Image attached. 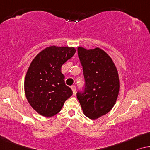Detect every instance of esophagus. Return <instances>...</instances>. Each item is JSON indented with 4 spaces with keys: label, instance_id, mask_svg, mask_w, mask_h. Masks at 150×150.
I'll use <instances>...</instances> for the list:
<instances>
[{
    "label": "esophagus",
    "instance_id": "34e87169",
    "mask_svg": "<svg viewBox=\"0 0 150 150\" xmlns=\"http://www.w3.org/2000/svg\"><path fill=\"white\" fill-rule=\"evenodd\" d=\"M71 90H73V94H75V92H76V87L75 86H72L71 87Z\"/></svg>",
    "mask_w": 150,
    "mask_h": 150
}]
</instances>
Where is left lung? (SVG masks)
Wrapping results in <instances>:
<instances>
[{
    "label": "left lung",
    "instance_id": "8db88e82",
    "mask_svg": "<svg viewBox=\"0 0 150 150\" xmlns=\"http://www.w3.org/2000/svg\"><path fill=\"white\" fill-rule=\"evenodd\" d=\"M77 53L85 85L77 97L84 114L95 120L108 113L116 102L120 88L117 71L110 56L100 48L79 47Z\"/></svg>",
    "mask_w": 150,
    "mask_h": 150
}]
</instances>
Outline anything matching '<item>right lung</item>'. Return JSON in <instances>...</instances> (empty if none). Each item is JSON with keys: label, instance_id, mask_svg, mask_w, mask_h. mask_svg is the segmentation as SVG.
Listing matches in <instances>:
<instances>
[{"label": "right lung", "instance_id": "obj_1", "mask_svg": "<svg viewBox=\"0 0 150 150\" xmlns=\"http://www.w3.org/2000/svg\"><path fill=\"white\" fill-rule=\"evenodd\" d=\"M74 47L50 46L33 59L24 81L25 94L31 107L45 117L56 115L73 91L65 85L61 67L75 53Z\"/></svg>", "mask_w": 150, "mask_h": 150}]
</instances>
